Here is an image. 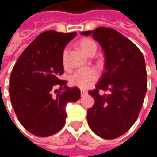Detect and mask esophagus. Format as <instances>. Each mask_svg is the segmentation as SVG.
Instances as JSON below:
<instances>
[{
	"instance_id": "obj_1",
	"label": "esophagus",
	"mask_w": 157,
	"mask_h": 157,
	"mask_svg": "<svg viewBox=\"0 0 157 157\" xmlns=\"http://www.w3.org/2000/svg\"><path fill=\"white\" fill-rule=\"evenodd\" d=\"M86 93H87V91H86V90H84V89H82V90H81V95H82V96L86 95Z\"/></svg>"
}]
</instances>
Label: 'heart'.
Masks as SVG:
<instances>
[{"label":"heart","mask_w":157,"mask_h":157,"mask_svg":"<svg viewBox=\"0 0 157 157\" xmlns=\"http://www.w3.org/2000/svg\"><path fill=\"white\" fill-rule=\"evenodd\" d=\"M79 45L81 49L88 56H93L97 51V44L91 39H83L80 41ZM68 50L64 49L62 53V63L64 67L67 66ZM98 79V72L94 68H85L74 71L70 76V84L73 86L81 89H86L90 87Z\"/></svg>","instance_id":"1"}]
</instances>
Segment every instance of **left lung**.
<instances>
[{"label": "left lung", "mask_w": 157, "mask_h": 157, "mask_svg": "<svg viewBox=\"0 0 157 157\" xmlns=\"http://www.w3.org/2000/svg\"><path fill=\"white\" fill-rule=\"evenodd\" d=\"M81 33L91 35L105 53V71L88 92L95 103L87 110V122L98 136L113 140L125 134L139 116L147 91L145 61L136 44L112 28ZM101 90L108 93L99 94Z\"/></svg>", "instance_id": "8db88e82"}]
</instances>
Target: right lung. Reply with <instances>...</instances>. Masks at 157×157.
Instances as JSON below:
<instances>
[{
	"label": "right lung",
	"mask_w": 157,
	"mask_h": 157,
	"mask_svg": "<svg viewBox=\"0 0 157 157\" xmlns=\"http://www.w3.org/2000/svg\"><path fill=\"white\" fill-rule=\"evenodd\" d=\"M75 35L42 32L22 52L11 72V103L20 124L35 136L59 132L65 125L66 104L80 98L79 88L68 87L67 81L59 79L64 72L62 53Z\"/></svg>",
	"instance_id": "obj_1"
}]
</instances>
